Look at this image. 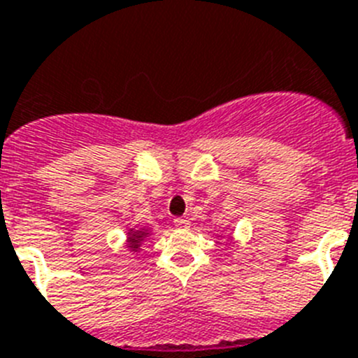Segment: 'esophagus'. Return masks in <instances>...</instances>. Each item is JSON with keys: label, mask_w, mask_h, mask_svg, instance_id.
I'll use <instances>...</instances> for the list:
<instances>
[{"label": "esophagus", "mask_w": 358, "mask_h": 358, "mask_svg": "<svg viewBox=\"0 0 358 358\" xmlns=\"http://www.w3.org/2000/svg\"><path fill=\"white\" fill-rule=\"evenodd\" d=\"M173 224H176L177 229L186 231V229H189V226H192V220H189L188 217H177V218H173Z\"/></svg>", "instance_id": "esophagus-1"}]
</instances>
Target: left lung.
Segmentation results:
<instances>
[{"instance_id": "8db88e82", "label": "left lung", "mask_w": 358, "mask_h": 358, "mask_svg": "<svg viewBox=\"0 0 358 358\" xmlns=\"http://www.w3.org/2000/svg\"><path fill=\"white\" fill-rule=\"evenodd\" d=\"M226 229H227V227H226Z\"/></svg>"}]
</instances>
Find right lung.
I'll return each instance as SVG.
<instances>
[{
	"label": "right lung",
	"mask_w": 358,
	"mask_h": 358,
	"mask_svg": "<svg viewBox=\"0 0 358 358\" xmlns=\"http://www.w3.org/2000/svg\"><path fill=\"white\" fill-rule=\"evenodd\" d=\"M150 235H152V229H150V227H147V226H143V227H138V226L127 227V238H125V248H127L131 252H140L141 243L147 242V238Z\"/></svg>",
	"instance_id": "1"
}]
</instances>
